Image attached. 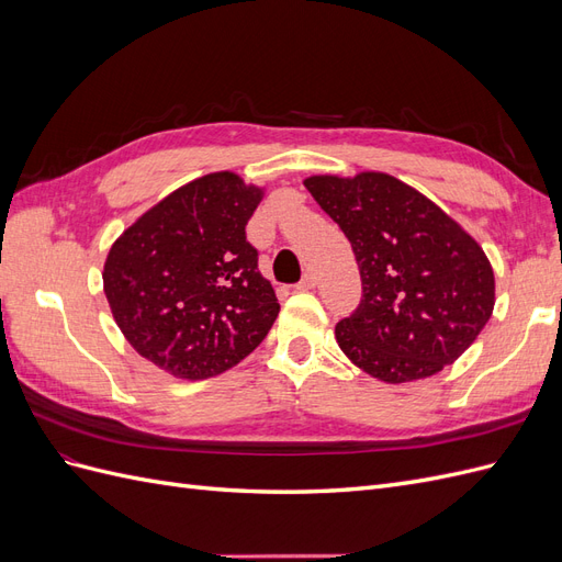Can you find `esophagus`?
<instances>
[{"label": "esophagus", "mask_w": 562, "mask_h": 562, "mask_svg": "<svg viewBox=\"0 0 562 562\" xmlns=\"http://www.w3.org/2000/svg\"><path fill=\"white\" fill-rule=\"evenodd\" d=\"M314 285H316V277L312 274V271H307V274H304V277L300 279V283H297V291H312Z\"/></svg>", "instance_id": "34e87169"}]
</instances>
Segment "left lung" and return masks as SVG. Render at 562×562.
<instances>
[{
    "mask_svg": "<svg viewBox=\"0 0 562 562\" xmlns=\"http://www.w3.org/2000/svg\"><path fill=\"white\" fill-rule=\"evenodd\" d=\"M349 239L361 271L359 307L335 326L337 345L389 384L454 363L495 307L483 248L434 201L386 173L304 180Z\"/></svg>",
    "mask_w": 562,
    "mask_h": 562,
    "instance_id": "8db88e82",
    "label": "left lung"
}]
</instances>
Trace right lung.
Listing matches in <instances>:
<instances>
[{
    "mask_svg": "<svg viewBox=\"0 0 562 562\" xmlns=\"http://www.w3.org/2000/svg\"><path fill=\"white\" fill-rule=\"evenodd\" d=\"M262 190L211 173L159 201L110 248L103 283L116 326L147 361L184 380L225 372L279 316L246 225Z\"/></svg>",
    "mask_w": 562,
    "mask_h": 562,
    "instance_id": "1",
    "label": "right lung"
}]
</instances>
